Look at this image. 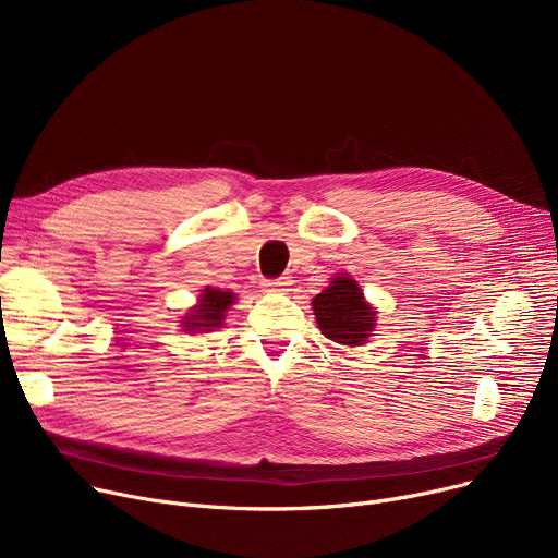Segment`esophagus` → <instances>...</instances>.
<instances>
[{
	"mask_svg": "<svg viewBox=\"0 0 558 558\" xmlns=\"http://www.w3.org/2000/svg\"><path fill=\"white\" fill-rule=\"evenodd\" d=\"M289 287H291L289 276H282V278H276V280H264V289H267V291H289Z\"/></svg>",
	"mask_w": 558,
	"mask_h": 558,
	"instance_id": "esophagus-1",
	"label": "esophagus"
}]
</instances>
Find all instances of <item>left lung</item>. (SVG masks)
<instances>
[{
	"label": "left lung",
	"instance_id": "obj_1",
	"mask_svg": "<svg viewBox=\"0 0 558 558\" xmlns=\"http://www.w3.org/2000/svg\"><path fill=\"white\" fill-rule=\"evenodd\" d=\"M312 310L320 332L341 345H362L375 328V310L350 276L332 278L312 301Z\"/></svg>",
	"mask_w": 558,
	"mask_h": 558
}]
</instances>
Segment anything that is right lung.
<instances>
[{
	"mask_svg": "<svg viewBox=\"0 0 558 558\" xmlns=\"http://www.w3.org/2000/svg\"><path fill=\"white\" fill-rule=\"evenodd\" d=\"M234 303L232 291H221L205 287L198 296V305L190 310L187 316H183L185 332H213L223 324V316L228 307Z\"/></svg>",
	"mask_w": 558,
	"mask_h": 558,
	"instance_id": "1",
	"label": "right lung"
}]
</instances>
